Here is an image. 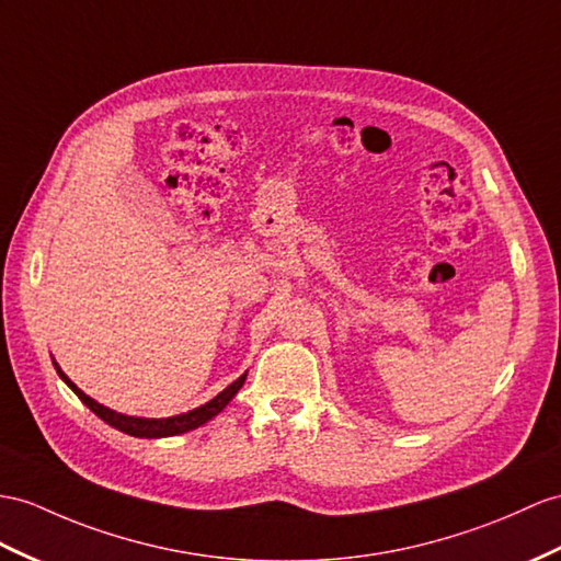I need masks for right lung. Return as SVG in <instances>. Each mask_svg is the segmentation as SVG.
I'll return each instance as SVG.
<instances>
[{
    "mask_svg": "<svg viewBox=\"0 0 561 561\" xmlns=\"http://www.w3.org/2000/svg\"><path fill=\"white\" fill-rule=\"evenodd\" d=\"M51 362H54V357H51ZM54 368H57L59 378L78 394L80 402H83L90 409V412L98 414L104 423H108V426H114L116 431L133 435V438H171V435H181V433H187V431H195V428L204 426V423L211 421L216 414L224 412V409L228 407V402L233 400L236 394H238V390L242 388L244 378H248V374H242L226 390L218 392L214 400H209L207 404H202L197 409H190V412H185V414H175V416H167V419H145V416L121 414V412H114V409L100 404L98 400H92L90 394H85L83 390H80L73 383V380L61 371V366L57 362H54Z\"/></svg>",
    "mask_w": 561,
    "mask_h": 561,
    "instance_id": "1",
    "label": "right lung"
}]
</instances>
